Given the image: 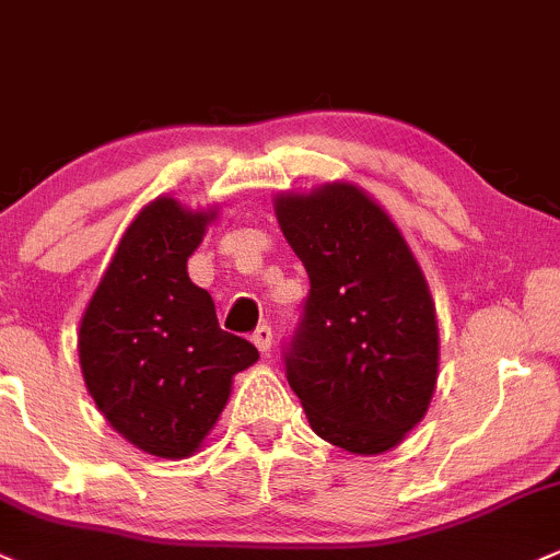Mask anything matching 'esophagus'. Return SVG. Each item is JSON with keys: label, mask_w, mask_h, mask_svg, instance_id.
<instances>
[{"label": "esophagus", "mask_w": 560, "mask_h": 560, "mask_svg": "<svg viewBox=\"0 0 560 560\" xmlns=\"http://www.w3.org/2000/svg\"><path fill=\"white\" fill-rule=\"evenodd\" d=\"M252 342H255L260 353H268L270 346H273V331H270L268 324H262V327L255 329V335H252Z\"/></svg>", "instance_id": "obj_1"}]
</instances>
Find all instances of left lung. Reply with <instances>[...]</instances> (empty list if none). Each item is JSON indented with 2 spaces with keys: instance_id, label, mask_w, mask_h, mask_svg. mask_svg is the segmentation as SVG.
Returning <instances> with one entry per match:
<instances>
[{
  "instance_id": "left-lung-1",
  "label": "left lung",
  "mask_w": 560,
  "mask_h": 560,
  "mask_svg": "<svg viewBox=\"0 0 560 560\" xmlns=\"http://www.w3.org/2000/svg\"><path fill=\"white\" fill-rule=\"evenodd\" d=\"M276 218L311 279L284 346L290 388L324 441L388 452L425 417L439 374L425 276L388 214L348 183L279 196Z\"/></svg>"
}]
</instances>
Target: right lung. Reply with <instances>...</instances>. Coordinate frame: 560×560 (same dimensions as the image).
Masks as SVG:
<instances>
[{
    "mask_svg": "<svg viewBox=\"0 0 560 560\" xmlns=\"http://www.w3.org/2000/svg\"><path fill=\"white\" fill-rule=\"evenodd\" d=\"M214 212L156 199L121 236L79 327V361L97 409L138 450L188 457L218 422L231 377L260 359L223 331L186 262Z\"/></svg>",
    "mask_w": 560,
    "mask_h": 560,
    "instance_id": "obj_1",
    "label": "right lung"
}]
</instances>
